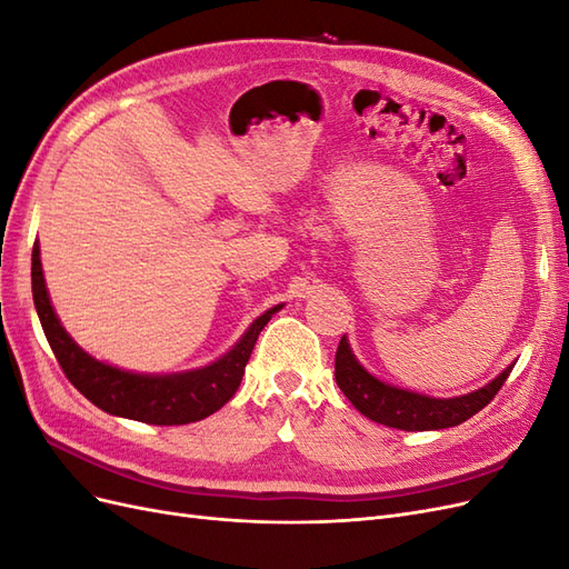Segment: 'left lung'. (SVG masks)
<instances>
[{"label": "left lung", "mask_w": 569, "mask_h": 569, "mask_svg": "<svg viewBox=\"0 0 569 569\" xmlns=\"http://www.w3.org/2000/svg\"><path fill=\"white\" fill-rule=\"evenodd\" d=\"M512 368L515 363L508 366L487 387L472 393L456 396V399H432V396L406 391L377 380L358 363L347 337H341L335 358L337 385L356 406V410L375 422L403 429V432H429V429H446L470 420L503 387Z\"/></svg>", "instance_id": "left-lung-1"}]
</instances>
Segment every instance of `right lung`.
<instances>
[{
  "label": "right lung",
  "instance_id": "right-lung-1",
  "mask_svg": "<svg viewBox=\"0 0 569 569\" xmlns=\"http://www.w3.org/2000/svg\"><path fill=\"white\" fill-rule=\"evenodd\" d=\"M32 301L68 382L104 412L147 425L197 422L226 406L242 382L258 335L282 308V303L272 306L258 316L244 337L211 366L176 375H140L101 363L63 330L47 295L38 242L32 247Z\"/></svg>",
  "mask_w": 569,
  "mask_h": 569
}]
</instances>
